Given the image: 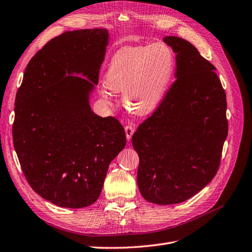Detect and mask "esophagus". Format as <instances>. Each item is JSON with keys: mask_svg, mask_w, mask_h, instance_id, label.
<instances>
[{"mask_svg": "<svg viewBox=\"0 0 252 252\" xmlns=\"http://www.w3.org/2000/svg\"><path fill=\"white\" fill-rule=\"evenodd\" d=\"M125 132H126V138L127 140H130L132 134L134 133V127L132 125H127L125 127Z\"/></svg>", "mask_w": 252, "mask_h": 252, "instance_id": "1", "label": "esophagus"}]
</instances>
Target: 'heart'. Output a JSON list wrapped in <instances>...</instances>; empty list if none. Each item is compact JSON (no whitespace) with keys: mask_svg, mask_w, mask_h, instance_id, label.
Listing matches in <instances>:
<instances>
[{"mask_svg":"<svg viewBox=\"0 0 252 252\" xmlns=\"http://www.w3.org/2000/svg\"><path fill=\"white\" fill-rule=\"evenodd\" d=\"M174 55L168 45L154 43L125 47L114 53L106 72V85L100 88L103 100L110 90L123 94V104L136 116H146L161 103L174 71Z\"/></svg>","mask_w":252,"mask_h":252,"instance_id":"heart-1","label":"heart"}]
</instances>
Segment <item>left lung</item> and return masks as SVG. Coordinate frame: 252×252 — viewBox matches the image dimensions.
Here are the masks:
<instances>
[{
  "mask_svg": "<svg viewBox=\"0 0 252 252\" xmlns=\"http://www.w3.org/2000/svg\"><path fill=\"white\" fill-rule=\"evenodd\" d=\"M164 42L175 53V81L132 135L140 158L138 186L158 205L184 202L215 178L228 133L226 94L216 67L191 43Z\"/></svg>",
  "mask_w": 252,
  "mask_h": 252,
  "instance_id": "left-lung-1",
  "label": "left lung"
}]
</instances>
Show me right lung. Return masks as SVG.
<instances>
[{
    "mask_svg": "<svg viewBox=\"0 0 252 252\" xmlns=\"http://www.w3.org/2000/svg\"><path fill=\"white\" fill-rule=\"evenodd\" d=\"M107 44L103 28L55 37L29 61L17 93L12 139L21 168L30 187L60 207L94 204L126 145L119 120L89 105Z\"/></svg>",
    "mask_w": 252,
    "mask_h": 252,
    "instance_id": "obj_1",
    "label": "right lung"
}]
</instances>
